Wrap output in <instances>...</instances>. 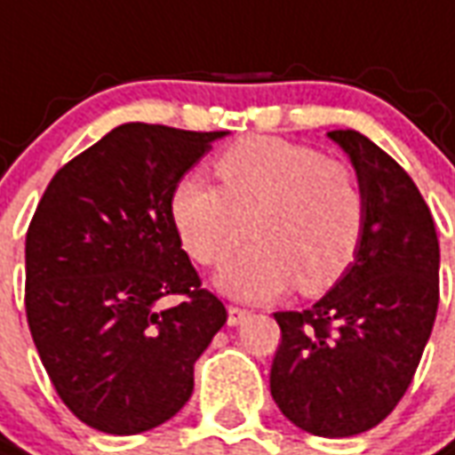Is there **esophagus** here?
<instances>
[{
    "label": "esophagus",
    "instance_id": "obj_1",
    "mask_svg": "<svg viewBox=\"0 0 455 455\" xmlns=\"http://www.w3.org/2000/svg\"><path fill=\"white\" fill-rule=\"evenodd\" d=\"M248 316V309H241V307H228V326H236V324H241V322H243V319H246Z\"/></svg>",
    "mask_w": 455,
    "mask_h": 455
}]
</instances>
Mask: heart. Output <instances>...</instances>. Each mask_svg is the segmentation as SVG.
<instances>
[{
    "label": "heart",
    "instance_id": "1",
    "mask_svg": "<svg viewBox=\"0 0 455 455\" xmlns=\"http://www.w3.org/2000/svg\"><path fill=\"white\" fill-rule=\"evenodd\" d=\"M221 188L182 178L170 217L202 266H219L248 236L253 243L217 273L236 299H270L295 285L316 295L348 270L365 231L361 180L341 160L277 136H248L217 158Z\"/></svg>",
    "mask_w": 455,
    "mask_h": 455
}]
</instances>
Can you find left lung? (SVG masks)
<instances>
[{
    "label": "left lung",
    "instance_id": "8db88e82",
    "mask_svg": "<svg viewBox=\"0 0 455 455\" xmlns=\"http://www.w3.org/2000/svg\"><path fill=\"white\" fill-rule=\"evenodd\" d=\"M326 136L361 180L365 231L316 305L275 312L270 395L302 431L343 439L378 427L410 387L439 309V238L417 185L385 150L351 129Z\"/></svg>",
    "mask_w": 455,
    "mask_h": 455
}]
</instances>
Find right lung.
Returning <instances> with one entry per match:
<instances>
[{"label": "right lung", "mask_w": 455, "mask_h": 455, "mask_svg": "<svg viewBox=\"0 0 455 455\" xmlns=\"http://www.w3.org/2000/svg\"><path fill=\"white\" fill-rule=\"evenodd\" d=\"M227 133L121 124L38 202L26 234L28 329L60 400L92 429L129 436L175 417L195 361L227 324L170 217L175 185Z\"/></svg>", "instance_id": "obj_1"}]
</instances>
